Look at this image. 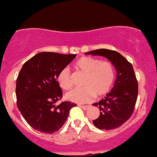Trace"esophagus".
I'll list each match as a JSON object with an SVG mask.
<instances>
[{
  "label": "esophagus",
  "mask_w": 157,
  "mask_h": 157,
  "mask_svg": "<svg viewBox=\"0 0 157 157\" xmlns=\"http://www.w3.org/2000/svg\"><path fill=\"white\" fill-rule=\"evenodd\" d=\"M79 107H80V108H81L84 110H86L87 108H89V106H86V105H79Z\"/></svg>",
  "instance_id": "esophagus-1"
}]
</instances>
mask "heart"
<instances>
[{
	"instance_id": "heart-1",
	"label": "heart",
	"mask_w": 157,
	"mask_h": 157,
	"mask_svg": "<svg viewBox=\"0 0 157 157\" xmlns=\"http://www.w3.org/2000/svg\"><path fill=\"white\" fill-rule=\"evenodd\" d=\"M79 71L85 74L82 88H77L66 93V99L76 103H86L96 94L103 95L109 92L115 79L114 66L110 62L101 61L92 57H82L74 63ZM56 80L59 86L69 90L72 86L71 75L67 67L58 74Z\"/></svg>"
}]
</instances>
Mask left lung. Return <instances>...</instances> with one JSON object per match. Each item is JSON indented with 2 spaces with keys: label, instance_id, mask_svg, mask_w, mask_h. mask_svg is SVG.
Returning a JSON list of instances; mask_svg holds the SVG:
<instances>
[{
  "label": "left lung",
  "instance_id": "8db88e82",
  "mask_svg": "<svg viewBox=\"0 0 157 157\" xmlns=\"http://www.w3.org/2000/svg\"><path fill=\"white\" fill-rule=\"evenodd\" d=\"M85 54L107 58L116 68L113 89L104 98L92 104L100 110V116L92 123L99 129L118 128L132 116L138 97V81L132 65L118 52L108 49L90 51Z\"/></svg>",
  "mask_w": 157,
  "mask_h": 157
}]
</instances>
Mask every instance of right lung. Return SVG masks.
<instances>
[{
  "label": "right lung",
  "mask_w": 157,
  "mask_h": 157,
  "mask_svg": "<svg viewBox=\"0 0 157 157\" xmlns=\"http://www.w3.org/2000/svg\"><path fill=\"white\" fill-rule=\"evenodd\" d=\"M76 56L39 52L23 65L16 80L17 107L26 122L35 130L49 134L59 131L71 109L77 106L71 101L56 105L62 97L56 80L58 74Z\"/></svg>",
  "instance_id": "right-lung-1"
}]
</instances>
